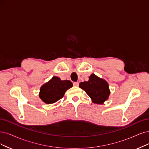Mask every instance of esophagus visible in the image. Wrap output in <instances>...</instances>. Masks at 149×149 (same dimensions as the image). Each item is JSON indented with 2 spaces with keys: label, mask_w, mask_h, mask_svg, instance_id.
Listing matches in <instances>:
<instances>
[{
  "label": "esophagus",
  "mask_w": 149,
  "mask_h": 149,
  "mask_svg": "<svg viewBox=\"0 0 149 149\" xmlns=\"http://www.w3.org/2000/svg\"><path fill=\"white\" fill-rule=\"evenodd\" d=\"M73 85L75 86H78L79 85V82H74V84H73Z\"/></svg>",
  "instance_id": "34e87169"
}]
</instances>
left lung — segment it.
<instances>
[{
	"instance_id": "1",
	"label": "left lung",
	"mask_w": 149,
	"mask_h": 149,
	"mask_svg": "<svg viewBox=\"0 0 149 149\" xmlns=\"http://www.w3.org/2000/svg\"><path fill=\"white\" fill-rule=\"evenodd\" d=\"M79 87L86 93L93 102L96 104H102L108 100L110 95L107 82L94 74L90 75L88 81L80 83Z\"/></svg>"
}]
</instances>
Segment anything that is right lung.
<instances>
[{"instance_id": "right-lung-1", "label": "right lung", "mask_w": 149, "mask_h": 149, "mask_svg": "<svg viewBox=\"0 0 149 149\" xmlns=\"http://www.w3.org/2000/svg\"><path fill=\"white\" fill-rule=\"evenodd\" d=\"M72 86L70 80H61L58 77L54 76L41 86L39 97L46 104H53L63 97L66 90Z\"/></svg>"}]
</instances>
